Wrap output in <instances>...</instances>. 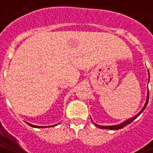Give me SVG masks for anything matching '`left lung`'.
<instances>
[{
	"instance_id": "1",
	"label": "left lung",
	"mask_w": 153,
	"mask_h": 153,
	"mask_svg": "<svg viewBox=\"0 0 153 153\" xmlns=\"http://www.w3.org/2000/svg\"><path fill=\"white\" fill-rule=\"evenodd\" d=\"M148 100H149V92L148 93V97H147V102H146V103H145L144 106H143V108L140 111V112L138 113V115H136L134 116V117H132V118L128 119V120H125V122H123V123H121L120 125H112V126H101V125H95L97 126V127H98V128H105V129H120V128H124V127H125L127 125H129L130 123H131L132 121H134L135 119L138 117V115H140L143 111H144V109L146 108V106H147V105H148Z\"/></svg>"
}]
</instances>
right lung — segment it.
<instances>
[{
	"label": "right lung",
	"instance_id": "1",
	"mask_svg": "<svg viewBox=\"0 0 153 153\" xmlns=\"http://www.w3.org/2000/svg\"><path fill=\"white\" fill-rule=\"evenodd\" d=\"M28 125H30L32 127H34V128H42V127H41V126H36V125H31V124H29V123H27ZM51 126H54V125H51ZM51 126H49V127H51Z\"/></svg>",
	"mask_w": 153,
	"mask_h": 153
}]
</instances>
